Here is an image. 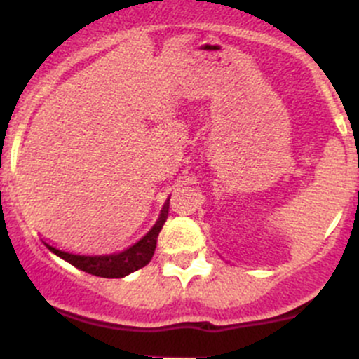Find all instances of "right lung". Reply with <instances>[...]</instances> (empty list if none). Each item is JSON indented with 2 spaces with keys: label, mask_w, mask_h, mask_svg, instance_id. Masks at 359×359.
<instances>
[{
  "label": "right lung",
  "mask_w": 359,
  "mask_h": 359,
  "mask_svg": "<svg viewBox=\"0 0 359 359\" xmlns=\"http://www.w3.org/2000/svg\"><path fill=\"white\" fill-rule=\"evenodd\" d=\"M166 213H168V203H165L156 224H154L153 229L142 240H139L135 245L123 250V252L111 253V255H76V253L62 252V250L52 247L46 241H43V243L46 245L50 252H53L57 257L64 259L71 266L85 271V273L100 278H123L128 276L133 271L140 269V267L147 266L149 260L153 259L159 231H161L163 224L166 220Z\"/></svg>",
  "instance_id": "obj_1"
}]
</instances>
